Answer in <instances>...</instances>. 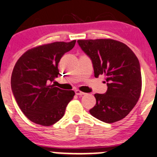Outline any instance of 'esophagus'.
Wrapping results in <instances>:
<instances>
[{
    "mask_svg": "<svg viewBox=\"0 0 157 157\" xmlns=\"http://www.w3.org/2000/svg\"><path fill=\"white\" fill-rule=\"evenodd\" d=\"M75 94H76L77 95H78V96H82V95L85 94L84 92H82L80 90H76V91H75Z\"/></svg>",
    "mask_w": 157,
    "mask_h": 157,
    "instance_id": "obj_1",
    "label": "esophagus"
}]
</instances>
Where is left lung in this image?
I'll return each mask as SVG.
<instances>
[{"mask_svg":"<svg viewBox=\"0 0 157 157\" xmlns=\"http://www.w3.org/2000/svg\"><path fill=\"white\" fill-rule=\"evenodd\" d=\"M77 43L91 58L94 77L105 75L108 86L105 94H94L96 105L90 113L106 123L125 118L141 94V70L136 56L127 45L115 40H79Z\"/></svg>","mask_w":157,"mask_h":157,"instance_id":"1","label":"left lung"}]
</instances>
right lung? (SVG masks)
Masks as SVG:
<instances>
[{
	"label": "right lung",
	"instance_id": "1",
	"mask_svg": "<svg viewBox=\"0 0 157 157\" xmlns=\"http://www.w3.org/2000/svg\"><path fill=\"white\" fill-rule=\"evenodd\" d=\"M76 40L41 45L25 52L17 60L11 77L16 102L30 121L50 126L63 117L68 103L75 96L51 84L60 73L61 57L75 46Z\"/></svg>",
	"mask_w": 157,
	"mask_h": 157
}]
</instances>
